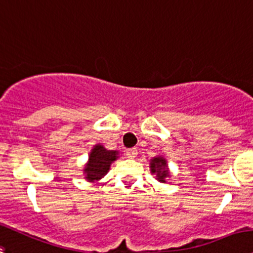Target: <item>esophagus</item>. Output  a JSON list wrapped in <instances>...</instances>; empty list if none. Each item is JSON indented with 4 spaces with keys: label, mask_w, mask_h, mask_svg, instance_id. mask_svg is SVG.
<instances>
[{
    "label": "esophagus",
    "mask_w": 253,
    "mask_h": 253,
    "mask_svg": "<svg viewBox=\"0 0 253 253\" xmlns=\"http://www.w3.org/2000/svg\"><path fill=\"white\" fill-rule=\"evenodd\" d=\"M137 153H138L137 148H129L126 151V156L128 157V158H134V157L137 156Z\"/></svg>",
    "instance_id": "obj_1"
}]
</instances>
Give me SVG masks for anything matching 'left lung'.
I'll list each match as a JSON object with an SVG mask.
<instances>
[{
  "label": "left lung",
  "instance_id": "left-lung-1",
  "mask_svg": "<svg viewBox=\"0 0 253 253\" xmlns=\"http://www.w3.org/2000/svg\"><path fill=\"white\" fill-rule=\"evenodd\" d=\"M149 169L151 173L156 175V179L161 183H167V178L170 176L168 163L163 156H156L149 161Z\"/></svg>",
  "mask_w": 253,
  "mask_h": 253
}]
</instances>
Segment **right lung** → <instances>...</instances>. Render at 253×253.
<instances>
[{"instance_id":"add662e5","label":"right lung","mask_w":253,"mask_h":253,"mask_svg":"<svg viewBox=\"0 0 253 253\" xmlns=\"http://www.w3.org/2000/svg\"><path fill=\"white\" fill-rule=\"evenodd\" d=\"M120 157L119 151H109L102 144L97 143L91 148L83 173L90 183L99 181L110 170L111 164Z\"/></svg>"}]
</instances>
